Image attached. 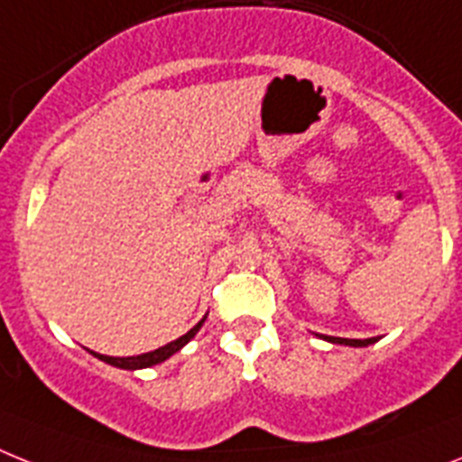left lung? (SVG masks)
Listing matches in <instances>:
<instances>
[{"label": "left lung", "instance_id": "left-lung-1", "mask_svg": "<svg viewBox=\"0 0 462 462\" xmlns=\"http://www.w3.org/2000/svg\"><path fill=\"white\" fill-rule=\"evenodd\" d=\"M323 340L333 342V345H346V346H368L375 342V337H368V340H349V337H330V335H323Z\"/></svg>", "mask_w": 462, "mask_h": 462}]
</instances>
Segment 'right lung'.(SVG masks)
Listing matches in <instances>:
<instances>
[{
	"label": "right lung",
	"instance_id": "add662e5",
	"mask_svg": "<svg viewBox=\"0 0 462 462\" xmlns=\"http://www.w3.org/2000/svg\"><path fill=\"white\" fill-rule=\"evenodd\" d=\"M203 323H205V319L190 328L189 333L181 335L179 340L170 342V345H165V346H160V349H155V352L139 354V356H106V354H97V352H91V354H94L97 359L106 361V364L116 365V368H125V371H139V368H151V365L162 364V361L170 359L171 354H177L179 349L186 345V342H190V337H196V333L200 330V326H203Z\"/></svg>",
	"mask_w": 462,
	"mask_h": 462
}]
</instances>
